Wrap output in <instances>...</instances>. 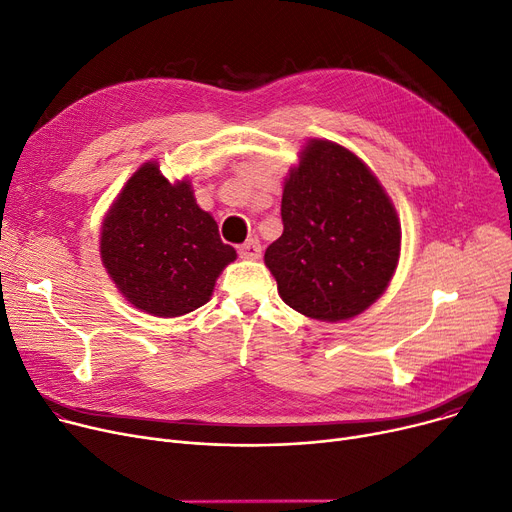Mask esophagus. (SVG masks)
I'll return each mask as SVG.
<instances>
[{"mask_svg": "<svg viewBox=\"0 0 512 512\" xmlns=\"http://www.w3.org/2000/svg\"><path fill=\"white\" fill-rule=\"evenodd\" d=\"M260 254H262V246L258 242V237H250L246 244L239 246V256H242V258L256 260V258H260Z\"/></svg>", "mask_w": 512, "mask_h": 512, "instance_id": "esophagus-1", "label": "esophagus"}]
</instances>
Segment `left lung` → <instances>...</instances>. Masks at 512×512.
Returning a JSON list of instances; mask_svg holds the SVG:
<instances>
[{"mask_svg":"<svg viewBox=\"0 0 512 512\" xmlns=\"http://www.w3.org/2000/svg\"><path fill=\"white\" fill-rule=\"evenodd\" d=\"M283 233L264 262L283 302L316 320L364 312L393 277L401 225L378 179L351 150L312 140L281 200Z\"/></svg>","mask_w":512,"mask_h":512,"instance_id":"obj_1","label":"left lung"}]
</instances>
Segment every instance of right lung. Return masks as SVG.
I'll return each instance as SVG.
<instances>
[{
    "label": "right lung",
    "mask_w": 512,
    "mask_h": 512,
    "mask_svg": "<svg viewBox=\"0 0 512 512\" xmlns=\"http://www.w3.org/2000/svg\"><path fill=\"white\" fill-rule=\"evenodd\" d=\"M235 256L190 184H169L157 163L128 179L103 221L101 258L109 277L128 302L155 316L204 306Z\"/></svg>",
    "instance_id": "right-lung-1"
}]
</instances>
